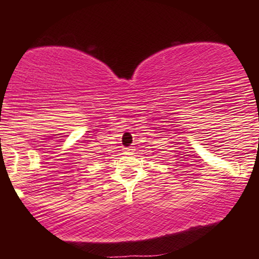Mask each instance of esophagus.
Segmentation results:
<instances>
[{
    "label": "esophagus",
    "mask_w": 259,
    "mask_h": 259,
    "mask_svg": "<svg viewBox=\"0 0 259 259\" xmlns=\"http://www.w3.org/2000/svg\"><path fill=\"white\" fill-rule=\"evenodd\" d=\"M133 148H129V147H126V148H124L123 150V152H124V154H130V153H133Z\"/></svg>",
    "instance_id": "obj_1"
}]
</instances>
